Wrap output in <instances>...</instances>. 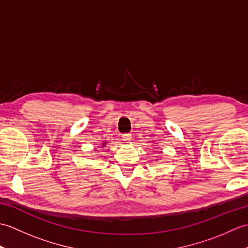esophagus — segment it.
Listing matches in <instances>:
<instances>
[{
    "label": "esophagus",
    "mask_w": 248,
    "mask_h": 248,
    "mask_svg": "<svg viewBox=\"0 0 248 248\" xmlns=\"http://www.w3.org/2000/svg\"><path fill=\"white\" fill-rule=\"evenodd\" d=\"M131 139H132V135L131 134H129V133H125V134H123V140H124V141H131Z\"/></svg>",
    "instance_id": "esophagus-1"
}]
</instances>
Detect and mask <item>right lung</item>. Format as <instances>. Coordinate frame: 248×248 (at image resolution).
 Segmentation results:
<instances>
[{
  "instance_id": "right-lung-1",
  "label": "right lung",
  "mask_w": 248,
  "mask_h": 248,
  "mask_svg": "<svg viewBox=\"0 0 248 248\" xmlns=\"http://www.w3.org/2000/svg\"><path fill=\"white\" fill-rule=\"evenodd\" d=\"M105 144H107V143H103V144H102V145H105Z\"/></svg>"
}]
</instances>
